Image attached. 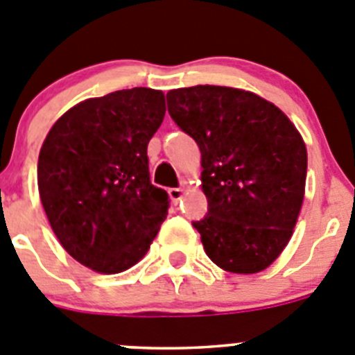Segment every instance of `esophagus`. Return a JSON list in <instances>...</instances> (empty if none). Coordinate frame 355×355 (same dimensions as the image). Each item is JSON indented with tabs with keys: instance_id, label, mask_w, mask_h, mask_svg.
I'll use <instances>...</instances> for the list:
<instances>
[{
	"instance_id": "1",
	"label": "esophagus",
	"mask_w": 355,
	"mask_h": 355,
	"mask_svg": "<svg viewBox=\"0 0 355 355\" xmlns=\"http://www.w3.org/2000/svg\"><path fill=\"white\" fill-rule=\"evenodd\" d=\"M168 194H170V198H171V201H173V203H177L178 200H180L182 198V189L180 187H171V189H168Z\"/></svg>"
}]
</instances>
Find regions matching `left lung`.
Returning a JSON list of instances; mask_svg holds the SVG:
<instances>
[{"mask_svg":"<svg viewBox=\"0 0 355 355\" xmlns=\"http://www.w3.org/2000/svg\"><path fill=\"white\" fill-rule=\"evenodd\" d=\"M168 113L201 152L207 216L193 221L221 269L254 274L288 244L304 200L308 152L272 102L237 88L198 85L166 95Z\"/></svg>","mask_w":355,"mask_h":355,"instance_id":"1","label":"left lung"}]
</instances>
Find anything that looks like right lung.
<instances>
[{"label":"right lung","instance_id":"obj_1","mask_svg":"<svg viewBox=\"0 0 355 355\" xmlns=\"http://www.w3.org/2000/svg\"><path fill=\"white\" fill-rule=\"evenodd\" d=\"M164 94L130 88L88 98L51 127L38 155V193L54 235L95 272L138 263L170 198L150 182L148 141L164 120Z\"/></svg>","mask_w":355,"mask_h":355}]
</instances>
